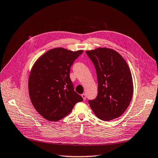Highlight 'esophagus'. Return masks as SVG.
<instances>
[{"label": "esophagus", "instance_id": "esophagus-1", "mask_svg": "<svg viewBox=\"0 0 158 158\" xmlns=\"http://www.w3.org/2000/svg\"><path fill=\"white\" fill-rule=\"evenodd\" d=\"M81 97H83L84 101L86 100V95H85V94H81Z\"/></svg>", "mask_w": 158, "mask_h": 158}]
</instances>
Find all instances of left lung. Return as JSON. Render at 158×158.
<instances>
[{
    "mask_svg": "<svg viewBox=\"0 0 158 158\" xmlns=\"http://www.w3.org/2000/svg\"><path fill=\"white\" fill-rule=\"evenodd\" d=\"M95 67L98 94L89 103L99 119L118 118L127 109L133 95L129 67L120 53L112 49L98 48L86 52Z\"/></svg>",
    "mask_w": 158,
    "mask_h": 158,
    "instance_id": "8db88e82",
    "label": "left lung"
}]
</instances>
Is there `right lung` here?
<instances>
[{"mask_svg": "<svg viewBox=\"0 0 158 158\" xmlns=\"http://www.w3.org/2000/svg\"><path fill=\"white\" fill-rule=\"evenodd\" d=\"M83 50L72 52L62 48L50 49L40 57L28 79L31 103L45 119L56 122L68 115L82 97L74 91L70 68Z\"/></svg>", "mask_w": 158, "mask_h": 158, "instance_id": "right-lung-1", "label": "right lung"}]
</instances>
